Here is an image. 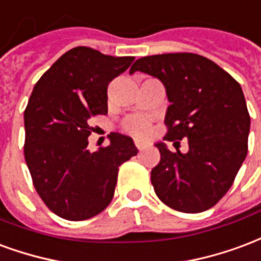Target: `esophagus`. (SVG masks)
I'll list each match as a JSON object with an SVG mask.
<instances>
[{
  "label": "esophagus",
  "mask_w": 261,
  "mask_h": 261,
  "mask_svg": "<svg viewBox=\"0 0 261 261\" xmlns=\"http://www.w3.org/2000/svg\"><path fill=\"white\" fill-rule=\"evenodd\" d=\"M135 144H136V147H138V150H140V151L146 149V144L142 143V142H136V143H135Z\"/></svg>",
  "instance_id": "34e87169"
}]
</instances>
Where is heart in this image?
I'll return each mask as SVG.
<instances>
[{
    "label": "heart",
    "mask_w": 261,
    "mask_h": 261,
    "mask_svg": "<svg viewBox=\"0 0 261 261\" xmlns=\"http://www.w3.org/2000/svg\"><path fill=\"white\" fill-rule=\"evenodd\" d=\"M125 129L132 133V135H135V136L143 138V136H146L149 133L150 123L146 118L136 117L129 119L128 122L125 123Z\"/></svg>",
    "instance_id": "b5f03b06"
}]
</instances>
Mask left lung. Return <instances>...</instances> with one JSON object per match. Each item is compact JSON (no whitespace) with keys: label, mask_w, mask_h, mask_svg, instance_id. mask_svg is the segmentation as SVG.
Returning <instances> with one entry per match:
<instances>
[{"label":"left lung","mask_w":261,"mask_h":261,"mask_svg":"<svg viewBox=\"0 0 261 261\" xmlns=\"http://www.w3.org/2000/svg\"><path fill=\"white\" fill-rule=\"evenodd\" d=\"M136 70L164 85L165 140L185 138L189 144L188 153H172L155 143L161 154L151 170L155 195L182 213L208 210L231 188L248 154L250 117L242 87L216 62L192 53L143 57L129 73Z\"/></svg>","instance_id":"left-lung-1"}]
</instances>
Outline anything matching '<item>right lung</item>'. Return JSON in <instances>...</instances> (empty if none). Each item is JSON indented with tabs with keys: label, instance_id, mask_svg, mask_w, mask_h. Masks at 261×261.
I'll return each instance as SVG.
<instances>
[{
	"label": "right lung",
	"instance_id": "right-lung-1",
	"mask_svg": "<svg viewBox=\"0 0 261 261\" xmlns=\"http://www.w3.org/2000/svg\"><path fill=\"white\" fill-rule=\"evenodd\" d=\"M135 57H112L75 47L36 83L24 110V159L45 206L61 218L82 221L111 203L118 167L138 154L129 136L112 132L110 146L87 150L90 119L108 112L110 82Z\"/></svg>",
	"mask_w": 261,
	"mask_h": 261
}]
</instances>
